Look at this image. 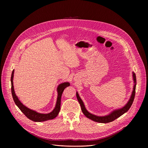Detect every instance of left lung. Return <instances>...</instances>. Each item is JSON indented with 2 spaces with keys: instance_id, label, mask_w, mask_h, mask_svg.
I'll list each match as a JSON object with an SVG mask.
<instances>
[{
  "instance_id": "8db88e82",
  "label": "left lung",
  "mask_w": 148,
  "mask_h": 148,
  "mask_svg": "<svg viewBox=\"0 0 148 148\" xmlns=\"http://www.w3.org/2000/svg\"><path fill=\"white\" fill-rule=\"evenodd\" d=\"M133 82H134V86H133V91H132L131 97L128 100V101L127 103L123 107L118 108V109H115L113 110L112 112H110L109 114H108L107 115L105 116H97L94 114H92L90 112H89L87 110L86 107L84 106V104L83 102L82 99L80 97L79 93L76 92V97L77 99H78L79 104L81 106L82 108V111L83 113V114L85 115L86 117L94 121L97 122L99 123H108L113 121L116 119L120 117L123 114L128 110L130 109V108L131 107L132 104L133 103V101L135 97V93H136V74L134 72H133Z\"/></svg>"
}]
</instances>
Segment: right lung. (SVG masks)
I'll use <instances>...</instances> for the list:
<instances>
[{"mask_svg": "<svg viewBox=\"0 0 148 148\" xmlns=\"http://www.w3.org/2000/svg\"><path fill=\"white\" fill-rule=\"evenodd\" d=\"M14 69L12 72L11 77V92L13 99L15 104L20 108V110L23 113H24L25 115L27 118L33 121L34 122H43L48 120H51L54 118H55L58 115L60 110V102H61V97L62 95L64 89L69 86V82H64L58 85L57 88V92H58V98L56 100V103L54 107L53 111L49 113H38L35 110H31L29 108L27 107L25 105H23V103L19 100L18 97L16 95L14 91V85H13V78H14Z\"/></svg>", "mask_w": 148, "mask_h": 148, "instance_id": "right-lung-1", "label": "right lung"}]
</instances>
